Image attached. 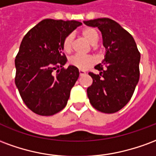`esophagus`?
I'll return each instance as SVG.
<instances>
[{
    "label": "esophagus",
    "instance_id": "1",
    "mask_svg": "<svg viewBox=\"0 0 156 156\" xmlns=\"http://www.w3.org/2000/svg\"><path fill=\"white\" fill-rule=\"evenodd\" d=\"M79 74H80V76L85 75L86 74V72L83 71V70H79Z\"/></svg>",
    "mask_w": 156,
    "mask_h": 156
}]
</instances>
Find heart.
<instances>
[{
  "label": "heart",
  "mask_w": 156,
  "mask_h": 156,
  "mask_svg": "<svg viewBox=\"0 0 156 156\" xmlns=\"http://www.w3.org/2000/svg\"><path fill=\"white\" fill-rule=\"evenodd\" d=\"M82 35L92 44H95L98 39V32L95 29L92 27H85L83 29ZM73 39V36L72 34H68L63 38L62 41V48L63 51L66 52H69L71 51ZM68 62H69V64L78 68L79 70H87L88 68H91L92 66L94 64L96 60L92 56L75 54L69 58Z\"/></svg>",
  "instance_id": "1"
}]
</instances>
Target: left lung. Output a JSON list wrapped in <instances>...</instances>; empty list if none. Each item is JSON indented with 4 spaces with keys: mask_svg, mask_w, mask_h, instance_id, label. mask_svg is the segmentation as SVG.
<instances>
[{
    "mask_svg": "<svg viewBox=\"0 0 156 156\" xmlns=\"http://www.w3.org/2000/svg\"><path fill=\"white\" fill-rule=\"evenodd\" d=\"M101 32L106 54L96 65L98 74L88 73L93 83L87 89L92 106L105 114H114L130 100L140 78V53L133 37L119 23L109 18L83 22Z\"/></svg>",
    "mask_w": 156,
    "mask_h": 156,
    "instance_id": "obj_1",
    "label": "left lung"
}]
</instances>
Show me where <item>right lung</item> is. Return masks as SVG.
<instances>
[{"mask_svg": "<svg viewBox=\"0 0 156 156\" xmlns=\"http://www.w3.org/2000/svg\"><path fill=\"white\" fill-rule=\"evenodd\" d=\"M81 24L45 19L22 39L15 59V83L25 105L37 115H53L67 105L79 71L72 65L63 68L67 58L62 41Z\"/></svg>", "mask_w": 156, "mask_h": 156, "instance_id": "1", "label": "right lung"}]
</instances>
